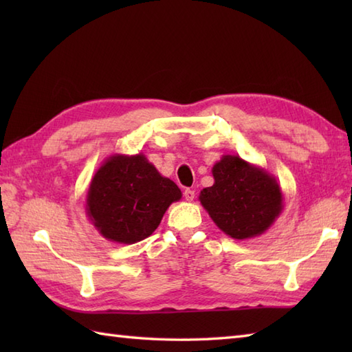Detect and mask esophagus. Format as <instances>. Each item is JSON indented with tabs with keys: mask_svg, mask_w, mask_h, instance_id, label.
<instances>
[{
	"mask_svg": "<svg viewBox=\"0 0 352 352\" xmlns=\"http://www.w3.org/2000/svg\"><path fill=\"white\" fill-rule=\"evenodd\" d=\"M183 195H184L186 201H193V198H195V190H192V189H186Z\"/></svg>",
	"mask_w": 352,
	"mask_h": 352,
	"instance_id": "34e87169",
	"label": "esophagus"
}]
</instances>
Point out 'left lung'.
Instances as JSON below:
<instances>
[{"label":"left lung","mask_w":352,"mask_h":352,"mask_svg":"<svg viewBox=\"0 0 352 352\" xmlns=\"http://www.w3.org/2000/svg\"><path fill=\"white\" fill-rule=\"evenodd\" d=\"M212 174L214 183L201 190L199 201L227 236L237 241L257 237L281 214V188L263 168L227 154L213 164Z\"/></svg>","instance_id":"left-lung-1"}]
</instances>
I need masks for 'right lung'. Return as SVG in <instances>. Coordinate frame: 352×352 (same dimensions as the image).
Segmentation results:
<instances>
[{
    "label": "right lung",
    "instance_id": "obj_1",
    "mask_svg": "<svg viewBox=\"0 0 352 352\" xmlns=\"http://www.w3.org/2000/svg\"><path fill=\"white\" fill-rule=\"evenodd\" d=\"M180 199L178 186L144 154H111L89 184L86 214L104 239L131 245L151 236L168 207Z\"/></svg>",
    "mask_w": 352,
    "mask_h": 352
}]
</instances>
